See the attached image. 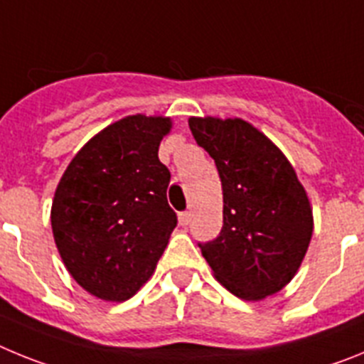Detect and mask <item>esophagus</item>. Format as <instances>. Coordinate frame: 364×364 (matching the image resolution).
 <instances>
[{
	"mask_svg": "<svg viewBox=\"0 0 364 364\" xmlns=\"http://www.w3.org/2000/svg\"><path fill=\"white\" fill-rule=\"evenodd\" d=\"M189 220H191V213H189V211H182V213H178V224H180V226H182V228L188 226Z\"/></svg>",
	"mask_w": 364,
	"mask_h": 364,
	"instance_id": "1",
	"label": "esophagus"
}]
</instances>
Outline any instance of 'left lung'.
<instances>
[{
    "label": "left lung",
    "instance_id": "8db88e82",
    "mask_svg": "<svg viewBox=\"0 0 364 364\" xmlns=\"http://www.w3.org/2000/svg\"><path fill=\"white\" fill-rule=\"evenodd\" d=\"M189 129L215 160L224 224L198 242L224 288L244 301L277 294L294 279L314 231L308 195L294 167L266 134L240 118H189Z\"/></svg>",
    "mask_w": 364,
    "mask_h": 364
}]
</instances>
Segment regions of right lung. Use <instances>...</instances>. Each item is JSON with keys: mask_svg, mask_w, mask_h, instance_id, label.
<instances>
[{"mask_svg": "<svg viewBox=\"0 0 364 364\" xmlns=\"http://www.w3.org/2000/svg\"><path fill=\"white\" fill-rule=\"evenodd\" d=\"M164 117L133 114L107 125L76 153L54 193V242L91 295L122 302L153 275L176 226L167 204L171 173L159 146Z\"/></svg>", "mask_w": 364, "mask_h": 364, "instance_id": "right-lung-1", "label": "right lung"}]
</instances>
